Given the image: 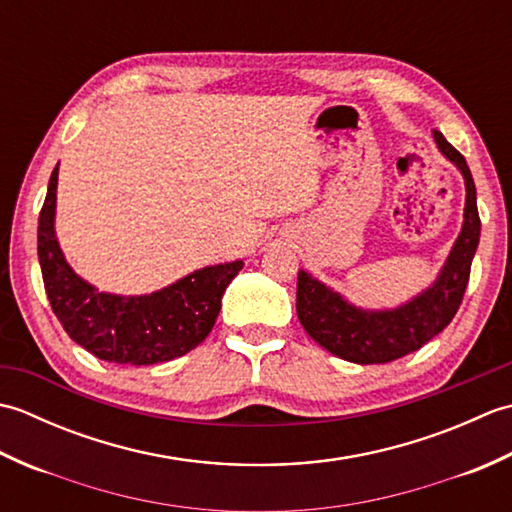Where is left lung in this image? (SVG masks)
<instances>
[{
  "instance_id": "obj_1",
  "label": "left lung",
  "mask_w": 512,
  "mask_h": 512,
  "mask_svg": "<svg viewBox=\"0 0 512 512\" xmlns=\"http://www.w3.org/2000/svg\"><path fill=\"white\" fill-rule=\"evenodd\" d=\"M438 149L464 176V224L438 279L418 297L391 310L352 306L306 270L297 277V317L314 341L343 361L358 365L389 363L420 350L440 334L458 312L471 262L480 244V213L471 169L464 156L440 132H433Z\"/></svg>"
}]
</instances>
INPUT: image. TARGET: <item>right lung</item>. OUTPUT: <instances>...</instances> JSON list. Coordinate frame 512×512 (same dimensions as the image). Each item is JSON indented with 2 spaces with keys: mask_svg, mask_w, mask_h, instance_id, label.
I'll use <instances>...</instances> for the list:
<instances>
[{
  "mask_svg": "<svg viewBox=\"0 0 512 512\" xmlns=\"http://www.w3.org/2000/svg\"><path fill=\"white\" fill-rule=\"evenodd\" d=\"M54 167L39 213L37 253L43 286L63 330L74 343L107 363L156 365L198 347L222 310V295L244 262L206 266L162 290L140 297L99 292L65 262L54 233Z\"/></svg>",
  "mask_w": 512,
  "mask_h": 512,
  "instance_id": "obj_1",
  "label": "right lung"
}]
</instances>
